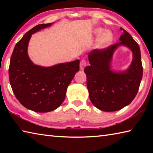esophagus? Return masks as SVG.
Masks as SVG:
<instances>
[{"mask_svg":"<svg viewBox=\"0 0 153 153\" xmlns=\"http://www.w3.org/2000/svg\"><path fill=\"white\" fill-rule=\"evenodd\" d=\"M86 61L85 60V59H82V60H81V61H80V63H79L80 69L83 70V69H84V67H86Z\"/></svg>","mask_w":153,"mask_h":153,"instance_id":"obj_1","label":"esophagus"}]
</instances>
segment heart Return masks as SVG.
Returning <instances> with one entry per match:
<instances>
[{
  "label": "heart",
  "mask_w": 153,
  "mask_h": 153,
  "mask_svg": "<svg viewBox=\"0 0 153 153\" xmlns=\"http://www.w3.org/2000/svg\"><path fill=\"white\" fill-rule=\"evenodd\" d=\"M93 33L96 36H98L97 43L98 48H106L113 42L114 35L113 32L110 30L104 31L102 28L97 27L94 30Z\"/></svg>",
  "instance_id": "1"
}]
</instances>
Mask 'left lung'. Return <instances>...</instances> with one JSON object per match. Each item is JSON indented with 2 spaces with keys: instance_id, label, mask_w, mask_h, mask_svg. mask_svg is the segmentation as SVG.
Returning <instances> with one entry per match:
<instances>
[{
  "instance_id": "obj_1",
  "label": "left lung",
  "mask_w": 153,
  "mask_h": 153,
  "mask_svg": "<svg viewBox=\"0 0 153 153\" xmlns=\"http://www.w3.org/2000/svg\"><path fill=\"white\" fill-rule=\"evenodd\" d=\"M120 30L123 31L120 42L90 51L88 56L90 65L84 69L90 100L98 109L107 112L120 110L130 104L138 93L143 73L139 45L128 32L122 27ZM120 45L130 49L133 59L128 70L115 72L111 70L110 63Z\"/></svg>"
}]
</instances>
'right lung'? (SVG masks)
Segmentation results:
<instances>
[{
    "label": "right lung",
    "mask_w": 153,
    "mask_h": 153,
    "mask_svg": "<svg viewBox=\"0 0 153 153\" xmlns=\"http://www.w3.org/2000/svg\"><path fill=\"white\" fill-rule=\"evenodd\" d=\"M37 25L15 45L9 69V77L15 97L24 107L35 112L46 113L64 101L67 87L79 69V60L45 67L32 63L27 54L32 34L51 26Z\"/></svg>",
    "instance_id": "add662e5"
}]
</instances>
